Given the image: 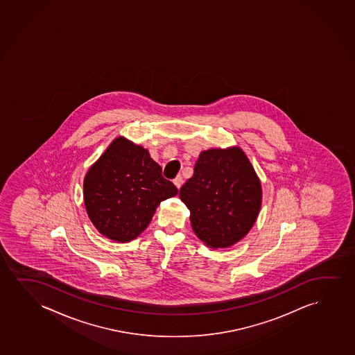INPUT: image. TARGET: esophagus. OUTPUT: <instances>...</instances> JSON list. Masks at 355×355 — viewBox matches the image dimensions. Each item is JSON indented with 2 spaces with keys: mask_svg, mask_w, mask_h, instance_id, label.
I'll use <instances>...</instances> for the list:
<instances>
[{
  "mask_svg": "<svg viewBox=\"0 0 355 355\" xmlns=\"http://www.w3.org/2000/svg\"><path fill=\"white\" fill-rule=\"evenodd\" d=\"M173 181H174V184H175L178 189H180V187L182 186V182H184V180H182V176L181 175L176 176L175 179L173 180Z\"/></svg>",
  "mask_w": 355,
  "mask_h": 355,
  "instance_id": "1",
  "label": "esophagus"
}]
</instances>
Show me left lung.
<instances>
[{
    "label": "left lung",
    "instance_id": "8db88e82",
    "mask_svg": "<svg viewBox=\"0 0 355 355\" xmlns=\"http://www.w3.org/2000/svg\"><path fill=\"white\" fill-rule=\"evenodd\" d=\"M196 236L213 249L228 248L248 234L259 216L262 189L250 161L238 146L199 155L193 176L180 189Z\"/></svg>",
    "mask_w": 355,
    "mask_h": 355
}]
</instances>
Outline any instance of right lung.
Here are the masks:
<instances>
[{"label": "right lung", "mask_w": 355, "mask_h": 355, "mask_svg": "<svg viewBox=\"0 0 355 355\" xmlns=\"http://www.w3.org/2000/svg\"><path fill=\"white\" fill-rule=\"evenodd\" d=\"M176 193L146 148L123 137L111 142L83 181L90 221L103 236L121 243L135 239L161 202Z\"/></svg>", "instance_id": "add662e5"}]
</instances>
